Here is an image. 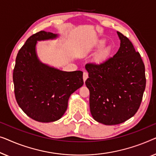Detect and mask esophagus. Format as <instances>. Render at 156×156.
<instances>
[{"mask_svg": "<svg viewBox=\"0 0 156 156\" xmlns=\"http://www.w3.org/2000/svg\"><path fill=\"white\" fill-rule=\"evenodd\" d=\"M87 78H88V73H87V72H84V73H83V81L85 82V80H87Z\"/></svg>", "mask_w": 156, "mask_h": 156, "instance_id": "34e87169", "label": "esophagus"}]
</instances>
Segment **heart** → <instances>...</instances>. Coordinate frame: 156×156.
Instances as JSON below:
<instances>
[{"mask_svg":"<svg viewBox=\"0 0 156 156\" xmlns=\"http://www.w3.org/2000/svg\"><path fill=\"white\" fill-rule=\"evenodd\" d=\"M107 41L105 39H100V40H97L95 42L92 44L90 46L88 49L93 50L95 49H99V48L102 47L103 46L105 45ZM111 53V48L110 47H106L104 49L101 50L99 53L97 54V55L95 57V62L97 64H102V63H105V61L107 60V58L109 57Z\"/></svg>","mask_w":156,"mask_h":156,"instance_id":"heart-1","label":"heart"}]
</instances>
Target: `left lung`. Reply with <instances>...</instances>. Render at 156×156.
<instances>
[{"label": "left lung", "instance_id": "1", "mask_svg": "<svg viewBox=\"0 0 156 156\" xmlns=\"http://www.w3.org/2000/svg\"><path fill=\"white\" fill-rule=\"evenodd\" d=\"M120 47L100 65L87 64L90 109L93 119L105 125L124 122L136 113L146 87L145 66L132 43L119 32Z\"/></svg>", "mask_w": 156, "mask_h": 156}]
</instances>
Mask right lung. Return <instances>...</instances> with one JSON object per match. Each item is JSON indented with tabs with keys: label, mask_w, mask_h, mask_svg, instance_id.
<instances>
[{
	"label": "right lung",
	"mask_w": 156,
	"mask_h": 156,
	"mask_svg": "<svg viewBox=\"0 0 156 156\" xmlns=\"http://www.w3.org/2000/svg\"><path fill=\"white\" fill-rule=\"evenodd\" d=\"M58 37V34L45 31L32 35L15 60L12 78L17 102L28 117L39 122L60 119L70 96L83 85L82 71H61L39 58L37 41Z\"/></svg>",
	"instance_id": "obj_1"
}]
</instances>
